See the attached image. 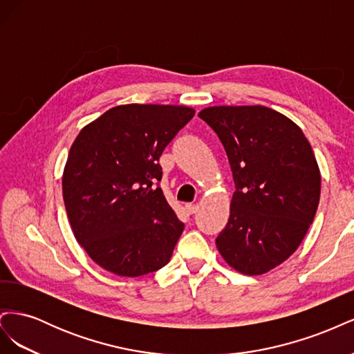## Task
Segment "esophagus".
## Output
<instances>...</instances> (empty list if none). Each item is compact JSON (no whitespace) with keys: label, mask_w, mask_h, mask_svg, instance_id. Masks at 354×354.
I'll return each mask as SVG.
<instances>
[{"label":"esophagus","mask_w":354,"mask_h":354,"mask_svg":"<svg viewBox=\"0 0 354 354\" xmlns=\"http://www.w3.org/2000/svg\"><path fill=\"white\" fill-rule=\"evenodd\" d=\"M185 209H186L189 214H194V212H196V209H198V205H196V203H186Z\"/></svg>","instance_id":"1"}]
</instances>
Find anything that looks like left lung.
Listing matches in <instances>:
<instances>
[{
	"label": "left lung",
	"instance_id": "left-lung-1",
	"mask_svg": "<svg viewBox=\"0 0 354 354\" xmlns=\"http://www.w3.org/2000/svg\"><path fill=\"white\" fill-rule=\"evenodd\" d=\"M230 162V217L216 239L243 274H263L294 254L320 198L315 153L299 127L264 106H212L199 113Z\"/></svg>",
	"mask_w": 354,
	"mask_h": 354
}]
</instances>
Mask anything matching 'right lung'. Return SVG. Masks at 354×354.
<instances>
[{"label":"right lung","instance_id":"1","mask_svg":"<svg viewBox=\"0 0 354 354\" xmlns=\"http://www.w3.org/2000/svg\"><path fill=\"white\" fill-rule=\"evenodd\" d=\"M195 111L122 104L84 127L69 151L63 199L75 238L118 276L164 267L185 229L159 183V158Z\"/></svg>","mask_w":354,"mask_h":354}]
</instances>
